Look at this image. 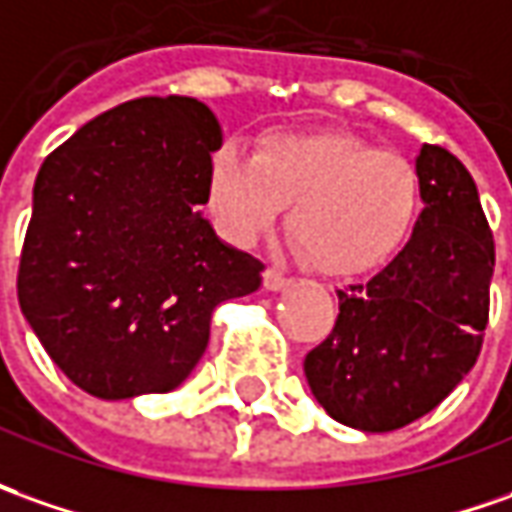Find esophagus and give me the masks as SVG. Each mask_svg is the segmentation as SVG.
Returning <instances> with one entry per match:
<instances>
[{"label":"esophagus","instance_id":"obj_1","mask_svg":"<svg viewBox=\"0 0 512 512\" xmlns=\"http://www.w3.org/2000/svg\"><path fill=\"white\" fill-rule=\"evenodd\" d=\"M294 283L291 277H285V274H280L277 269H266V274H263V285L269 288V291H283V288H288V285Z\"/></svg>","mask_w":512,"mask_h":512}]
</instances>
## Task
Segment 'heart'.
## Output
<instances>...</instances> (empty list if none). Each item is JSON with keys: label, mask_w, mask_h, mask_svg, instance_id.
I'll list each match as a JSON object with an SVG mask.
<instances>
[{"label": "heart", "mask_w": 512, "mask_h": 512, "mask_svg": "<svg viewBox=\"0 0 512 512\" xmlns=\"http://www.w3.org/2000/svg\"><path fill=\"white\" fill-rule=\"evenodd\" d=\"M420 201L415 165L350 131H269L255 156L227 142L207 159V210L229 243L255 246L291 204L297 249L325 274L387 263L412 235Z\"/></svg>", "instance_id": "1"}]
</instances>
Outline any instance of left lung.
Wrapping results in <instances>:
<instances>
[{
  "instance_id": "obj_1",
  "label": "left lung",
  "mask_w": 512,
  "mask_h": 512,
  "mask_svg": "<svg viewBox=\"0 0 512 512\" xmlns=\"http://www.w3.org/2000/svg\"><path fill=\"white\" fill-rule=\"evenodd\" d=\"M423 212L412 238L367 283L339 294L328 339L305 378L333 420L395 431L431 412L471 373L488 325L493 235L460 159L423 145Z\"/></svg>"
}]
</instances>
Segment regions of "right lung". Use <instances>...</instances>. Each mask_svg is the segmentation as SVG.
Wrapping results in <instances>:
<instances>
[{"label":"right lung","mask_w":512,"mask_h":512,"mask_svg":"<svg viewBox=\"0 0 512 512\" xmlns=\"http://www.w3.org/2000/svg\"><path fill=\"white\" fill-rule=\"evenodd\" d=\"M221 125L196 97H139L78 128L38 170L19 263L24 319L83 392H170L210 342L215 305L263 263L201 215Z\"/></svg>","instance_id":"right-lung-1"}]
</instances>
